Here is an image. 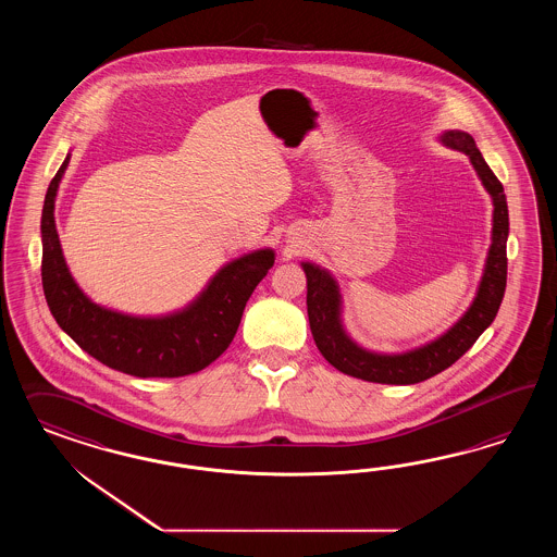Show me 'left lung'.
Segmentation results:
<instances>
[{"instance_id":"obj_1","label":"left lung","mask_w":557,"mask_h":557,"mask_svg":"<svg viewBox=\"0 0 557 557\" xmlns=\"http://www.w3.org/2000/svg\"><path fill=\"white\" fill-rule=\"evenodd\" d=\"M441 143L449 149L466 152L473 169L486 187L494 214H492V245H490L484 275L478 286L472 306L459 321L441 337L406 354H373L359 347L349 338L341 322V294L337 282L329 271L314 263H302L306 273V306L314 343L322 357L338 371L375 384L408 386L419 384L454 366L478 337L496 319V312L505 298L506 289V238H508V206L505 187L492 173L475 140L468 133L447 131Z\"/></svg>"}]
</instances>
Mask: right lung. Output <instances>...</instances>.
Segmentation results:
<instances>
[{"label": "right lung", "mask_w": 557, "mask_h": 557, "mask_svg": "<svg viewBox=\"0 0 557 557\" xmlns=\"http://www.w3.org/2000/svg\"><path fill=\"white\" fill-rule=\"evenodd\" d=\"M69 159L52 177L40 220L42 289L54 321L85 354L128 375L180 377L208 368L235 338L275 253L259 249L226 263L194 302L168 317H131L91 302L69 273L54 226V198Z\"/></svg>", "instance_id": "add662e5"}]
</instances>
